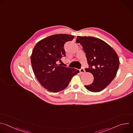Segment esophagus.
Instances as JSON below:
<instances>
[{
	"mask_svg": "<svg viewBox=\"0 0 133 133\" xmlns=\"http://www.w3.org/2000/svg\"><path fill=\"white\" fill-rule=\"evenodd\" d=\"M79 71H80V72H81L82 74H83L85 73V70L84 68H81V69H79Z\"/></svg>",
	"mask_w": 133,
	"mask_h": 133,
	"instance_id": "obj_1",
	"label": "esophagus"
}]
</instances>
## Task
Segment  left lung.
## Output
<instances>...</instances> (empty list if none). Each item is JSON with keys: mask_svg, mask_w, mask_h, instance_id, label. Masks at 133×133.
<instances>
[{"mask_svg": "<svg viewBox=\"0 0 133 133\" xmlns=\"http://www.w3.org/2000/svg\"><path fill=\"white\" fill-rule=\"evenodd\" d=\"M86 54L88 68H85L94 76V81L86 88L92 92H99L105 88L116 76L119 61L115 51L103 41L94 37L78 36Z\"/></svg>", "mask_w": 133, "mask_h": 133, "instance_id": "1", "label": "left lung"}]
</instances>
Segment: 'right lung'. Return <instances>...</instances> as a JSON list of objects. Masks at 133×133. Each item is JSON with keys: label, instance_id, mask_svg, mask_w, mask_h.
I'll return each instance as SVG.
<instances>
[{"label": "right lung", "instance_id": "obj_1", "mask_svg": "<svg viewBox=\"0 0 133 133\" xmlns=\"http://www.w3.org/2000/svg\"><path fill=\"white\" fill-rule=\"evenodd\" d=\"M74 36L56 34L38 42L31 56L32 68L40 84L48 91L58 92L65 89L72 77L79 72L76 69L58 64L65 57L64 44Z\"/></svg>", "mask_w": 133, "mask_h": 133}]
</instances>
